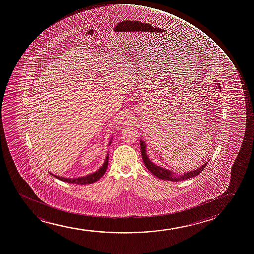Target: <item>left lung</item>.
Wrapping results in <instances>:
<instances>
[{
    "instance_id": "1",
    "label": "left lung",
    "mask_w": 254,
    "mask_h": 254,
    "mask_svg": "<svg viewBox=\"0 0 254 254\" xmlns=\"http://www.w3.org/2000/svg\"><path fill=\"white\" fill-rule=\"evenodd\" d=\"M219 84V83H218ZM140 147H141V154H142V158H143V163L145 165L146 167L148 168V171L151 172L152 174L154 175L155 177L160 178V179L165 180V181H171V182H180V181H184L188 180L191 177H197V175H199L202 172V170H204L206 166L208 165V162L205 163L204 165H202L201 167L194 170V171H190L188 173H185L182 176H174L172 172L166 170V169L162 168L160 166L154 165V163L151 162L148 159L147 154H146L145 143L143 141H140Z\"/></svg>"
}]
</instances>
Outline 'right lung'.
Masks as SVG:
<instances>
[{
  "instance_id": "obj_1",
  "label": "right lung",
  "mask_w": 254,
  "mask_h": 254,
  "mask_svg": "<svg viewBox=\"0 0 254 254\" xmlns=\"http://www.w3.org/2000/svg\"><path fill=\"white\" fill-rule=\"evenodd\" d=\"M108 160L109 156H107L106 157V160H105L104 165H103L102 167H101L100 170H98L96 172H94L93 174L86 176V177H78V178H72V179H70V178H64V177H57L56 175L52 174V173H51V175L54 176V177H56V178H57V179L61 180V181H63V182H65V183H72V184H77V185L92 184V183H96V182L99 181V180L104 176V174L106 173L107 167H108Z\"/></svg>"
}]
</instances>
